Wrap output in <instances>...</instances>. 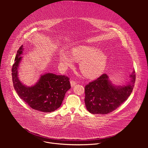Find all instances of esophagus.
<instances>
[{"instance_id": "34e87169", "label": "esophagus", "mask_w": 148, "mask_h": 148, "mask_svg": "<svg viewBox=\"0 0 148 148\" xmlns=\"http://www.w3.org/2000/svg\"><path fill=\"white\" fill-rule=\"evenodd\" d=\"M70 83H71V86H74L75 85L77 84V83L76 82H75V81H73V80H71V82H70Z\"/></svg>"}]
</instances>
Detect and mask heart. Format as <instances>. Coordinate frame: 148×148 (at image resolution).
Returning <instances> with one entry per match:
<instances>
[{
	"instance_id": "heart-1",
	"label": "heart",
	"mask_w": 148,
	"mask_h": 148,
	"mask_svg": "<svg viewBox=\"0 0 148 148\" xmlns=\"http://www.w3.org/2000/svg\"><path fill=\"white\" fill-rule=\"evenodd\" d=\"M74 60L79 62V68L85 77L93 79L100 76L108 64L107 55L99 48L93 46L79 45L73 48L71 56L63 51L59 60L64 67L71 66Z\"/></svg>"
}]
</instances>
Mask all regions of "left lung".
Masks as SVG:
<instances>
[{
  "instance_id": "1",
  "label": "left lung",
  "mask_w": 148,
  "mask_h": 148,
  "mask_svg": "<svg viewBox=\"0 0 148 148\" xmlns=\"http://www.w3.org/2000/svg\"><path fill=\"white\" fill-rule=\"evenodd\" d=\"M130 81L126 85L116 86L103 74L85 86V104L87 110L92 114H106L116 109L130 95L135 83L133 71L130 75Z\"/></svg>"
}]
</instances>
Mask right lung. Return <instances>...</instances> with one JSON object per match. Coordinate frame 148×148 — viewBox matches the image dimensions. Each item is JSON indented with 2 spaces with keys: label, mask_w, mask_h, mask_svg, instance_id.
I'll list each match as a JSON object with an SVG mask.
<instances>
[{
  "label": "right lung",
  "mask_w": 148,
  "mask_h": 148,
  "mask_svg": "<svg viewBox=\"0 0 148 148\" xmlns=\"http://www.w3.org/2000/svg\"><path fill=\"white\" fill-rule=\"evenodd\" d=\"M23 49L21 45L17 51L12 68L15 90L21 100L31 108L44 113L53 112L61 106L66 92L71 88L69 79L64 75L47 73L41 75L34 85L27 86L23 84L18 77Z\"/></svg>",
  "instance_id": "1"
}]
</instances>
